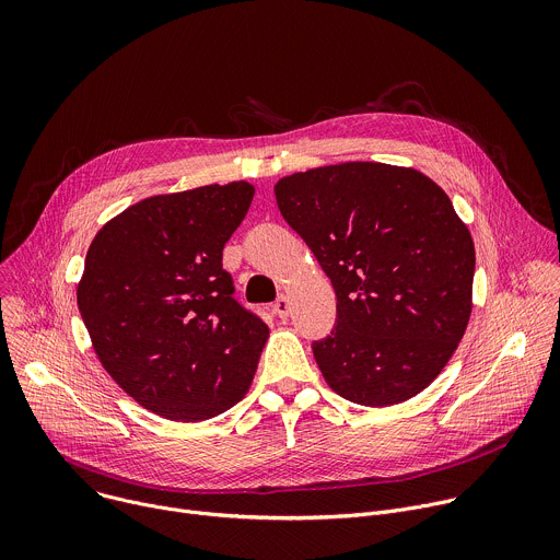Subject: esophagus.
Returning <instances> with one entry per match:
<instances>
[{"label": "esophagus", "instance_id": "esophagus-1", "mask_svg": "<svg viewBox=\"0 0 560 560\" xmlns=\"http://www.w3.org/2000/svg\"><path fill=\"white\" fill-rule=\"evenodd\" d=\"M275 312L279 318H288L290 316V299L285 294H281L275 303Z\"/></svg>", "mask_w": 560, "mask_h": 560}]
</instances>
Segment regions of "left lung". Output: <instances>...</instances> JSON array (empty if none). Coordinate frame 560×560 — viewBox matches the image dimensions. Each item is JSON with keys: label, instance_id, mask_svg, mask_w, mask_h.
<instances>
[{"label": "left lung", "instance_id": "obj_1", "mask_svg": "<svg viewBox=\"0 0 560 560\" xmlns=\"http://www.w3.org/2000/svg\"><path fill=\"white\" fill-rule=\"evenodd\" d=\"M277 206L337 292L312 343L326 383L368 408L404 404L447 365L471 314L474 242L428 175L346 162L277 182Z\"/></svg>", "mask_w": 560, "mask_h": 560}]
</instances>
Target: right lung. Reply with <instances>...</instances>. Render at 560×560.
<instances>
[{
    "instance_id": "right-lung-1",
    "label": "right lung",
    "mask_w": 560,
    "mask_h": 560,
    "mask_svg": "<svg viewBox=\"0 0 560 560\" xmlns=\"http://www.w3.org/2000/svg\"><path fill=\"white\" fill-rule=\"evenodd\" d=\"M255 197L248 182L145 197L95 234L77 283L93 350L135 401L171 421L242 401L268 326L232 299L223 246Z\"/></svg>"
}]
</instances>
